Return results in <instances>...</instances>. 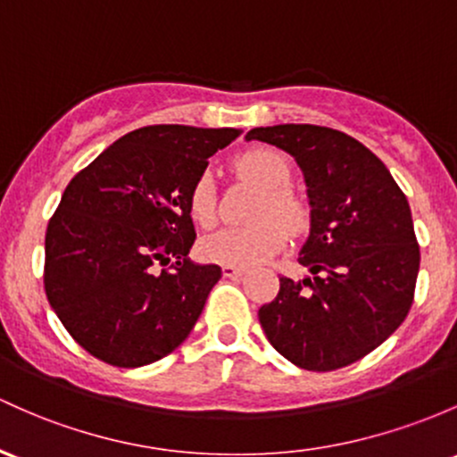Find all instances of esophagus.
I'll return each instance as SVG.
<instances>
[{
  "mask_svg": "<svg viewBox=\"0 0 457 457\" xmlns=\"http://www.w3.org/2000/svg\"><path fill=\"white\" fill-rule=\"evenodd\" d=\"M222 274L227 278H237V277H242L244 274V268H239V266H228V263H224L222 266Z\"/></svg>",
  "mask_w": 457,
  "mask_h": 457,
  "instance_id": "34e87169",
  "label": "esophagus"
}]
</instances>
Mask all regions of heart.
Instances as JSON below:
<instances>
[{"label":"heart","mask_w":457,"mask_h":457,"mask_svg":"<svg viewBox=\"0 0 457 457\" xmlns=\"http://www.w3.org/2000/svg\"><path fill=\"white\" fill-rule=\"evenodd\" d=\"M235 168L244 179H250L263 189L254 218L262 222L246 228H224L200 242V254L207 262L228 266L253 268L277 254L286 246L287 230H301L307 224V207L296 194L287 189L292 179L289 161L272 148H253L244 152ZM189 215L198 227L211 228L218 222V195L209 174L195 179L189 189ZM281 219L286 228L274 220Z\"/></svg>","instance_id":"obj_1"}]
</instances>
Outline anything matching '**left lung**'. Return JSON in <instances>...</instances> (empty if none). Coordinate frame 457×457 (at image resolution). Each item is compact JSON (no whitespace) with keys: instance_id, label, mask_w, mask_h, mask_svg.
I'll return each mask as SVG.
<instances>
[{"instance_id":"1","label":"left lung","mask_w":457,"mask_h":457,"mask_svg":"<svg viewBox=\"0 0 457 457\" xmlns=\"http://www.w3.org/2000/svg\"><path fill=\"white\" fill-rule=\"evenodd\" d=\"M296 159L312 228L298 263L312 277H281L259 309L270 345L298 368L336 370L361 360L399 328L414 301L420 253L407 198L387 168L353 137L312 124L253 129Z\"/></svg>"}]
</instances>
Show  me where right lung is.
<instances>
[{
    "instance_id": "obj_1",
    "label": "right lung",
    "mask_w": 457,
    "mask_h": 457,
    "mask_svg": "<svg viewBox=\"0 0 457 457\" xmlns=\"http://www.w3.org/2000/svg\"><path fill=\"white\" fill-rule=\"evenodd\" d=\"M237 129L159 124L109 145L67 185L46 233L47 301L70 336L111 366L170 355L203 313L220 266L187 257L189 189Z\"/></svg>"
}]
</instances>
